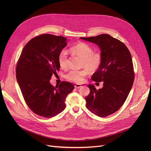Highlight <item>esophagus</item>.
<instances>
[{
    "label": "esophagus",
    "mask_w": 151,
    "mask_h": 151,
    "mask_svg": "<svg viewBox=\"0 0 151 151\" xmlns=\"http://www.w3.org/2000/svg\"><path fill=\"white\" fill-rule=\"evenodd\" d=\"M81 87H82V85L81 84H76L75 85V88H80Z\"/></svg>",
    "instance_id": "34e87169"
}]
</instances>
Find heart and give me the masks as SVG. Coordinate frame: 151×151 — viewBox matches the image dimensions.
Masks as SVG:
<instances>
[{
  "mask_svg": "<svg viewBox=\"0 0 151 151\" xmlns=\"http://www.w3.org/2000/svg\"><path fill=\"white\" fill-rule=\"evenodd\" d=\"M73 53L79 56L82 59V66L90 72H94L99 69L102 62V56L99 52H94L93 48L87 44L79 42L70 48ZM59 66L62 69L68 66V54L66 50H61L58 56ZM85 70H71L66 75L65 78L70 81L76 83L83 82L84 76L87 75Z\"/></svg>",
  "mask_w": 151,
  "mask_h": 151,
  "instance_id": "b5f03b06",
  "label": "heart"
}]
</instances>
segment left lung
Returning a JSON list of instances; mask_svg holds the SVG:
<instances>
[{"instance_id":"left-lung-1","label":"left lung","mask_w":151,"mask_h":151,"mask_svg":"<svg viewBox=\"0 0 151 151\" xmlns=\"http://www.w3.org/2000/svg\"><path fill=\"white\" fill-rule=\"evenodd\" d=\"M80 39L98 45L102 56L101 66L91 79L103 81V87L97 90L94 85H88L90 93L85 98L86 107L96 115L107 116L119 109L132 88L134 73L131 54L124 43L109 35Z\"/></svg>"}]
</instances>
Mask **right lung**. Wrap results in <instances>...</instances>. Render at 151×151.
Instances as JSON below:
<instances>
[{
	"instance_id": "right-lung-1",
	"label": "right lung",
	"mask_w": 151,
	"mask_h": 151,
	"mask_svg": "<svg viewBox=\"0 0 151 151\" xmlns=\"http://www.w3.org/2000/svg\"><path fill=\"white\" fill-rule=\"evenodd\" d=\"M66 42L61 36H37L25 45L17 63L16 77L24 100L35 114L43 117L63 112L68 95L75 88L69 82L63 81L55 87L50 82L60 69L58 56Z\"/></svg>"
}]
</instances>
